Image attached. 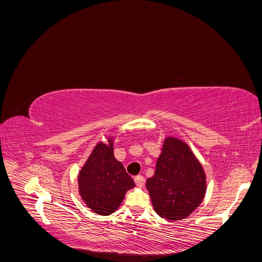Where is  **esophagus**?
<instances>
[{
    "label": "esophagus",
    "instance_id": "1",
    "mask_svg": "<svg viewBox=\"0 0 262 262\" xmlns=\"http://www.w3.org/2000/svg\"><path fill=\"white\" fill-rule=\"evenodd\" d=\"M134 182H136V185L138 187H143L144 186V182H145V179L143 176H137L136 178H134Z\"/></svg>",
    "mask_w": 262,
    "mask_h": 262
}]
</instances>
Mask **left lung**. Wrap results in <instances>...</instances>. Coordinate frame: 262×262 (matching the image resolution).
<instances>
[{
    "mask_svg": "<svg viewBox=\"0 0 262 262\" xmlns=\"http://www.w3.org/2000/svg\"><path fill=\"white\" fill-rule=\"evenodd\" d=\"M146 189L155 212L168 221L189 216L203 201L207 177L186 142L167 137Z\"/></svg>",
    "mask_w": 262,
    "mask_h": 262,
    "instance_id": "8db88e82",
    "label": "left lung"
}]
</instances>
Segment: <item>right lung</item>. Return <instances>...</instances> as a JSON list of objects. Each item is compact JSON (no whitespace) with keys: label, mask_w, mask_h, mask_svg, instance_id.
Returning <instances> with one entry per match:
<instances>
[{"label":"right lung","mask_w":262,"mask_h":262,"mask_svg":"<svg viewBox=\"0 0 262 262\" xmlns=\"http://www.w3.org/2000/svg\"><path fill=\"white\" fill-rule=\"evenodd\" d=\"M94 147L78 172V192L86 207L99 215H110L120 207L128 190L136 187L123 165L114 155V139Z\"/></svg>","instance_id":"add662e5"}]
</instances>
